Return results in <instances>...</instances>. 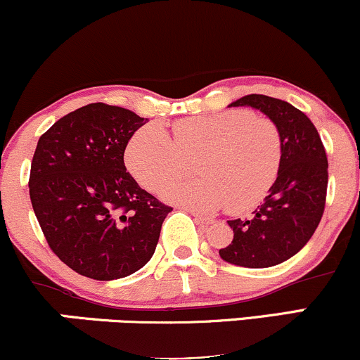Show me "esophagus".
Returning <instances> with one entry per match:
<instances>
[{"instance_id":"esophagus-1","label":"esophagus","mask_w":360,"mask_h":360,"mask_svg":"<svg viewBox=\"0 0 360 360\" xmlns=\"http://www.w3.org/2000/svg\"><path fill=\"white\" fill-rule=\"evenodd\" d=\"M194 217V220H196L198 223H201V225H212V223L214 221L213 218H210V217H205V214H200V213H196V212H189Z\"/></svg>"}]
</instances>
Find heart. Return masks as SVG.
<instances>
[{"label":"heart","mask_w":360,"mask_h":360,"mask_svg":"<svg viewBox=\"0 0 360 360\" xmlns=\"http://www.w3.org/2000/svg\"><path fill=\"white\" fill-rule=\"evenodd\" d=\"M172 140L157 125L140 128L127 147V167L143 188L157 189L182 175L187 160L200 157L196 181H175L162 188V198L196 212L226 205L230 213L255 208L278 179L283 140L278 125L250 110L181 118L172 125Z\"/></svg>","instance_id":"1"}]
</instances>
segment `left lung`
I'll list each match as a JSON object with an SVG mask.
<instances>
[{
  "label": "left lung",
  "instance_id": "8db88e82",
  "mask_svg": "<svg viewBox=\"0 0 360 360\" xmlns=\"http://www.w3.org/2000/svg\"><path fill=\"white\" fill-rule=\"evenodd\" d=\"M230 106H252L276 123L283 140L278 179L250 218L230 220L233 240L220 257L235 266L271 267L303 249L325 212L328 160L315 125L289 103L247 94Z\"/></svg>",
  "mask_w": 360,
  "mask_h": 360
}]
</instances>
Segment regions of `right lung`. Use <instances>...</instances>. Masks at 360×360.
Masks as SVG:
<instances>
[{
    "label": "right lung",
    "mask_w": 360,
    "mask_h": 360,
    "mask_svg": "<svg viewBox=\"0 0 360 360\" xmlns=\"http://www.w3.org/2000/svg\"><path fill=\"white\" fill-rule=\"evenodd\" d=\"M146 123L130 110L91 103L39 139L32 206L49 247L77 274L120 279L154 255L172 208L140 188L123 162L128 140Z\"/></svg>",
    "instance_id": "1"
}]
</instances>
